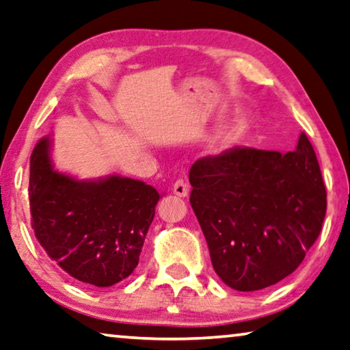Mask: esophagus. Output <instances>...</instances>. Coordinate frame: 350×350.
Here are the masks:
<instances>
[{
	"label": "esophagus",
	"instance_id": "obj_1",
	"mask_svg": "<svg viewBox=\"0 0 350 350\" xmlns=\"http://www.w3.org/2000/svg\"><path fill=\"white\" fill-rule=\"evenodd\" d=\"M189 191H190V187H189V184H187L184 179H177L174 182V185H173V193H174V195L180 196V198H185L187 195H189Z\"/></svg>",
	"mask_w": 350,
	"mask_h": 350
}]
</instances>
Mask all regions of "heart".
<instances>
[{
    "label": "heart",
    "mask_w": 350,
    "mask_h": 350,
    "mask_svg": "<svg viewBox=\"0 0 350 350\" xmlns=\"http://www.w3.org/2000/svg\"><path fill=\"white\" fill-rule=\"evenodd\" d=\"M243 129H245V125L241 124V125H234V127L226 130V132L223 133V137H221V144L223 146H231V144L236 143L237 139L242 137Z\"/></svg>",
    "instance_id": "b5f03b06"
}]
</instances>
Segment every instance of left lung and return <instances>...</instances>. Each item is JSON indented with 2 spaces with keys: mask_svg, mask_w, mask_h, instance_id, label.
<instances>
[{
  "mask_svg": "<svg viewBox=\"0 0 350 350\" xmlns=\"http://www.w3.org/2000/svg\"><path fill=\"white\" fill-rule=\"evenodd\" d=\"M189 177L213 270L229 288L250 292L278 283L319 237L327 191L305 133L283 155L237 146L202 157Z\"/></svg>",
  "mask_w": 350,
  "mask_h": 350,
  "instance_id": "1",
  "label": "left lung"
}]
</instances>
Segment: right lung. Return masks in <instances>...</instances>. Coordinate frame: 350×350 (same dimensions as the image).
Here are the masks:
<instances>
[{"label":"right lung","mask_w":350,"mask_h":350,"mask_svg":"<svg viewBox=\"0 0 350 350\" xmlns=\"http://www.w3.org/2000/svg\"><path fill=\"white\" fill-rule=\"evenodd\" d=\"M51 139L29 160L31 226L64 272L92 288L132 275L160 200L154 187L121 176L78 180L51 165Z\"/></svg>","instance_id":"add662e5"}]
</instances>
